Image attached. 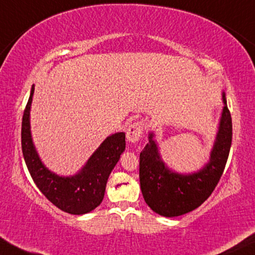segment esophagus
Segmentation results:
<instances>
[{
    "label": "esophagus",
    "instance_id": "esophagus-1",
    "mask_svg": "<svg viewBox=\"0 0 255 255\" xmlns=\"http://www.w3.org/2000/svg\"><path fill=\"white\" fill-rule=\"evenodd\" d=\"M142 128H144V124L142 122H134L132 123L127 130V139L130 142H137L139 139L141 138Z\"/></svg>",
    "mask_w": 255,
    "mask_h": 255
}]
</instances>
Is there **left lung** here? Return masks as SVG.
<instances>
[{
    "label": "left lung",
    "mask_w": 255,
    "mask_h": 255,
    "mask_svg": "<svg viewBox=\"0 0 255 255\" xmlns=\"http://www.w3.org/2000/svg\"><path fill=\"white\" fill-rule=\"evenodd\" d=\"M210 160L196 173L179 174L170 170L160 156L158 144L149 132L148 142L139 156V180L146 204L156 214L176 217L195 210L212 194L221 180L232 142V118L225 94Z\"/></svg>",
    "instance_id": "left-lung-1"
}]
</instances>
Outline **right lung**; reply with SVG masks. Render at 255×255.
Segmentation results:
<instances>
[{
    "label": "right lung",
    "mask_w": 255,
    "mask_h": 255,
    "mask_svg": "<svg viewBox=\"0 0 255 255\" xmlns=\"http://www.w3.org/2000/svg\"><path fill=\"white\" fill-rule=\"evenodd\" d=\"M33 92L32 86L22 121V151L30 175L45 197L60 210L72 215L90 212L103 200L108 177L125 149V133L109 135L78 174L59 176L44 166L32 142L30 109Z\"/></svg>",
    "instance_id": "right-lung-1"
}]
</instances>
